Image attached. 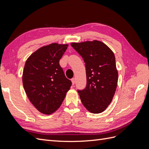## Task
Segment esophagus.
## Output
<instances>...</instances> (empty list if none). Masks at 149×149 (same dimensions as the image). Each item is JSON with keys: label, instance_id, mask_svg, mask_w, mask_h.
Returning a JSON list of instances; mask_svg holds the SVG:
<instances>
[{"label": "esophagus", "instance_id": "34e87169", "mask_svg": "<svg viewBox=\"0 0 149 149\" xmlns=\"http://www.w3.org/2000/svg\"><path fill=\"white\" fill-rule=\"evenodd\" d=\"M75 81H76V79H75V78H72V79H71V82H72V84H74V83H75Z\"/></svg>", "mask_w": 149, "mask_h": 149}]
</instances>
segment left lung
I'll return each mask as SVG.
<instances>
[{"label": "left lung", "instance_id": "obj_1", "mask_svg": "<svg viewBox=\"0 0 149 149\" xmlns=\"http://www.w3.org/2000/svg\"><path fill=\"white\" fill-rule=\"evenodd\" d=\"M71 47L83 58L87 84L78 92L83 106L93 114L101 113L114 97L118 81L114 53L97 40L71 43Z\"/></svg>", "mask_w": 149, "mask_h": 149}]
</instances>
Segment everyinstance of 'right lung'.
<instances>
[{"instance_id":"right-lung-1","label":"right lung","mask_w":149,"mask_h":149,"mask_svg":"<svg viewBox=\"0 0 149 149\" xmlns=\"http://www.w3.org/2000/svg\"><path fill=\"white\" fill-rule=\"evenodd\" d=\"M68 47L56 43L43 46L31 54L25 64V91L36 109L44 114H51L60 107L71 86L59 64Z\"/></svg>"}]
</instances>
